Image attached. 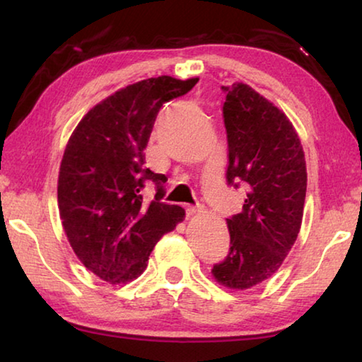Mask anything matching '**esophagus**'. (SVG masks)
I'll return each mask as SVG.
<instances>
[{
	"label": "esophagus",
	"instance_id": "34e87169",
	"mask_svg": "<svg viewBox=\"0 0 362 362\" xmlns=\"http://www.w3.org/2000/svg\"><path fill=\"white\" fill-rule=\"evenodd\" d=\"M185 212H187V217L194 216V214L201 212V206H187L185 207Z\"/></svg>",
	"mask_w": 362,
	"mask_h": 362
}]
</instances>
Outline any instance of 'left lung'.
Here are the masks:
<instances>
[{
  "instance_id": "1",
  "label": "left lung",
  "mask_w": 362,
  "mask_h": 362,
  "mask_svg": "<svg viewBox=\"0 0 362 362\" xmlns=\"http://www.w3.org/2000/svg\"><path fill=\"white\" fill-rule=\"evenodd\" d=\"M228 185L246 189L243 211L226 218L230 250L212 273L230 289L268 279L289 254L303 217L306 164L289 118L247 84L222 86Z\"/></svg>"
}]
</instances>
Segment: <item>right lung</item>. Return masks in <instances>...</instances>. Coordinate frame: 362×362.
I'll use <instances>...</instances> for the list:
<instances>
[{"label": "right lung", "mask_w": 362, "mask_h": 362, "mask_svg": "<svg viewBox=\"0 0 362 362\" xmlns=\"http://www.w3.org/2000/svg\"><path fill=\"white\" fill-rule=\"evenodd\" d=\"M198 78H148L116 90L84 115L66 144L59 173V212L83 265L100 279L124 284L139 278L163 235L185 217L163 203L166 177L145 168L159 108L189 93ZM157 196L145 204L144 182Z\"/></svg>", "instance_id": "1"}]
</instances>
